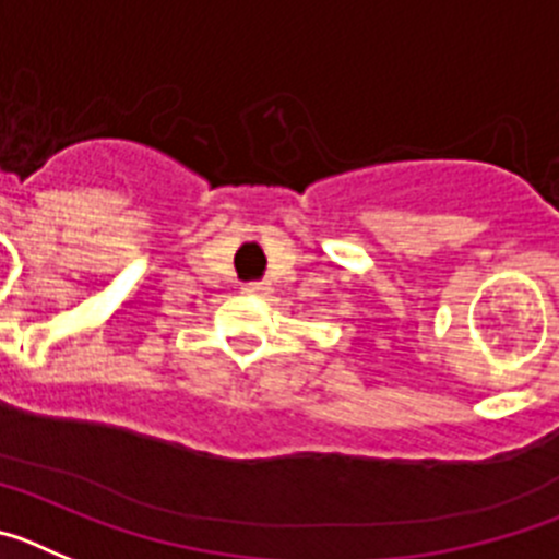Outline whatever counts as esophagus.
<instances>
[{
    "instance_id": "obj_1",
    "label": "esophagus",
    "mask_w": 559,
    "mask_h": 559,
    "mask_svg": "<svg viewBox=\"0 0 559 559\" xmlns=\"http://www.w3.org/2000/svg\"><path fill=\"white\" fill-rule=\"evenodd\" d=\"M243 290H246V294H254V296L271 294V288H269V285H265V283H246Z\"/></svg>"
}]
</instances>
